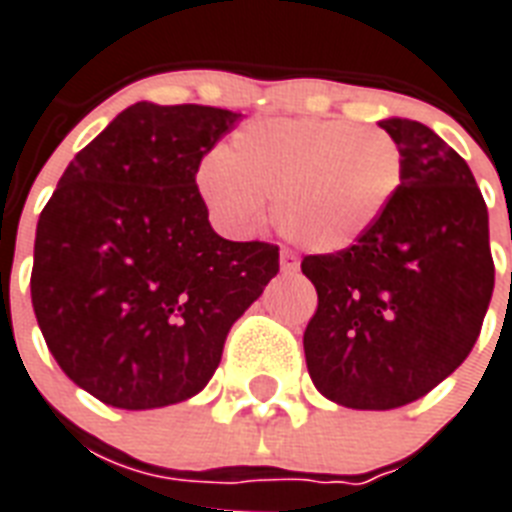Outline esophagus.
<instances>
[{"mask_svg":"<svg viewBox=\"0 0 512 512\" xmlns=\"http://www.w3.org/2000/svg\"><path fill=\"white\" fill-rule=\"evenodd\" d=\"M281 271L284 273H295L297 268H300V263H297V257L292 255V252H289V249H284V252H281Z\"/></svg>","mask_w":512,"mask_h":512,"instance_id":"34e87169","label":"esophagus"}]
</instances>
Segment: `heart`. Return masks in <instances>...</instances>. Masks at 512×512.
I'll use <instances>...</instances> for the list:
<instances>
[{
	"label": "heart",
	"mask_w": 512,
	"mask_h": 512,
	"mask_svg": "<svg viewBox=\"0 0 512 512\" xmlns=\"http://www.w3.org/2000/svg\"><path fill=\"white\" fill-rule=\"evenodd\" d=\"M404 180V154L388 132L345 119H255L196 172L209 215L228 231L273 220L319 255L356 247L388 212Z\"/></svg>",
	"instance_id": "1"
}]
</instances>
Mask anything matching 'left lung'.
Segmentation results:
<instances>
[{
    "mask_svg": "<svg viewBox=\"0 0 512 512\" xmlns=\"http://www.w3.org/2000/svg\"><path fill=\"white\" fill-rule=\"evenodd\" d=\"M380 127L404 180L369 236L303 257L319 305L303 335L321 396L385 412L428 396L468 358L494 292L489 212L468 162L412 119Z\"/></svg>",
    "mask_w": 512,
    "mask_h": 512,
    "instance_id": "left-lung-1",
    "label": "left lung"
}]
</instances>
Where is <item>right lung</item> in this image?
I'll return each instance as SVG.
<instances>
[{
    "label": "right lung",
    "instance_id": "obj_1",
    "mask_svg": "<svg viewBox=\"0 0 512 512\" xmlns=\"http://www.w3.org/2000/svg\"><path fill=\"white\" fill-rule=\"evenodd\" d=\"M225 108H124L68 164L39 215L31 303L58 366L116 409L196 396L233 321L279 273V247L228 241L196 191L239 122Z\"/></svg>",
    "mask_w": 512,
    "mask_h": 512
}]
</instances>
